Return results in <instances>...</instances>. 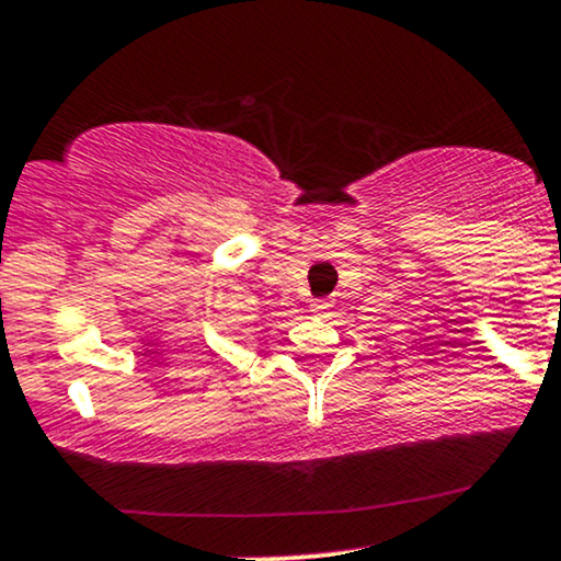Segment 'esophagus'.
Masks as SVG:
<instances>
[{
  "label": "esophagus",
  "mask_w": 561,
  "mask_h": 561,
  "mask_svg": "<svg viewBox=\"0 0 561 561\" xmlns=\"http://www.w3.org/2000/svg\"><path fill=\"white\" fill-rule=\"evenodd\" d=\"M329 310H332V302H329V300H316L313 302V313L316 316H329Z\"/></svg>",
  "instance_id": "esophagus-1"
}]
</instances>
